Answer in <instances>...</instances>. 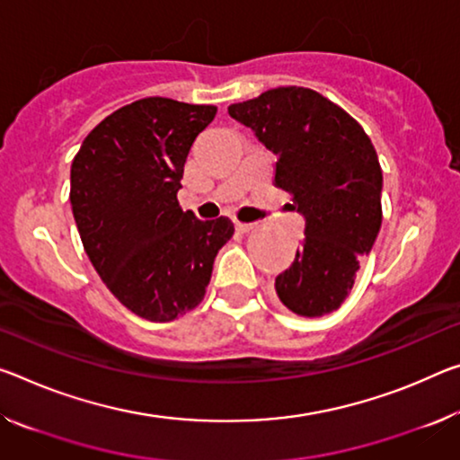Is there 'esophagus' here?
Segmentation results:
<instances>
[{"label": "esophagus", "instance_id": "34e87169", "mask_svg": "<svg viewBox=\"0 0 460 460\" xmlns=\"http://www.w3.org/2000/svg\"><path fill=\"white\" fill-rule=\"evenodd\" d=\"M235 229L239 231V233H250L252 229H253V223H235Z\"/></svg>", "mask_w": 460, "mask_h": 460}]
</instances>
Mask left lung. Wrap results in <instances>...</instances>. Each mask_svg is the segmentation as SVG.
<instances>
[{
  "mask_svg": "<svg viewBox=\"0 0 460 460\" xmlns=\"http://www.w3.org/2000/svg\"><path fill=\"white\" fill-rule=\"evenodd\" d=\"M279 157L274 184L305 217L303 247L276 276V295L301 317L340 309L383 221V172L368 135L309 87H276L229 106Z\"/></svg>",
  "mask_w": 460,
  "mask_h": 460,
  "instance_id": "left-lung-1",
  "label": "left lung"
}]
</instances>
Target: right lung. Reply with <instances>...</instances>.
Returning a JSON list of instances; mask_svg holds the SVG:
<instances>
[{"mask_svg":"<svg viewBox=\"0 0 460 460\" xmlns=\"http://www.w3.org/2000/svg\"><path fill=\"white\" fill-rule=\"evenodd\" d=\"M217 106L143 98L106 116L71 164V208L87 258L135 315L165 323L199 305L227 217L199 221L178 204L192 143Z\"/></svg>","mask_w":460,"mask_h":460,"instance_id":"add662e5","label":"right lung"}]
</instances>
